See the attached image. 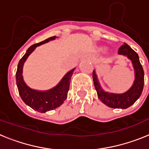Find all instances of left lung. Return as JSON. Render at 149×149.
Instances as JSON below:
<instances>
[{
  "instance_id": "left-lung-1",
  "label": "left lung",
  "mask_w": 149,
  "mask_h": 149,
  "mask_svg": "<svg viewBox=\"0 0 149 149\" xmlns=\"http://www.w3.org/2000/svg\"><path fill=\"white\" fill-rule=\"evenodd\" d=\"M118 54L127 56V58L132 61L135 70V81L131 89L123 94L106 93L100 86L95 72L93 73V78L98 97L104 104L112 108L126 109L135 103L141 95L144 86V71L139 62L137 53L127 44L125 43L122 45L118 50Z\"/></svg>"
}]
</instances>
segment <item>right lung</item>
Returning a JSON list of instances; mask_svg holds the SVG:
<instances>
[{
    "instance_id": "right-lung-1",
    "label": "right lung",
    "mask_w": 149,
    "mask_h": 149,
    "mask_svg": "<svg viewBox=\"0 0 149 149\" xmlns=\"http://www.w3.org/2000/svg\"><path fill=\"white\" fill-rule=\"evenodd\" d=\"M56 39V36H52L45 40L31 45L26 51L25 54L22 56L18 64L16 74V84L18 93L23 101L33 110L40 113L52 110L60 107L67 98L70 80L74 69H72L64 76L60 84L53 89L45 92L33 90L25 84L22 78V68L24 63L25 62L29 55L31 54L36 47L42 44L48 42L50 40Z\"/></svg>"
}]
</instances>
